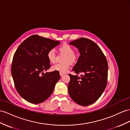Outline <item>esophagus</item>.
Wrapping results in <instances>:
<instances>
[{
    "instance_id": "obj_1",
    "label": "esophagus",
    "mask_w": 130,
    "mask_h": 130,
    "mask_svg": "<svg viewBox=\"0 0 130 130\" xmlns=\"http://www.w3.org/2000/svg\"><path fill=\"white\" fill-rule=\"evenodd\" d=\"M65 74V73H62V72H60V75L61 76H63Z\"/></svg>"
}]
</instances>
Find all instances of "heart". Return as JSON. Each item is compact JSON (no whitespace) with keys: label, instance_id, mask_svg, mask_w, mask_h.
Masks as SVG:
<instances>
[{"label":"heart","instance_id":"heart-1","mask_svg":"<svg viewBox=\"0 0 130 130\" xmlns=\"http://www.w3.org/2000/svg\"><path fill=\"white\" fill-rule=\"evenodd\" d=\"M59 50L60 52L65 54L62 59V61L64 62L54 65L52 69L54 71L65 73L68 71L70 68V64H73L77 61V56L75 54L74 49L68 44H62L59 47ZM46 57L50 63L54 64L56 61L55 49H49L46 54Z\"/></svg>","mask_w":130,"mask_h":130}]
</instances>
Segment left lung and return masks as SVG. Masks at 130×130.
Here are the masks:
<instances>
[{
    "instance_id": "1",
    "label": "left lung",
    "mask_w": 130,
    "mask_h": 130,
    "mask_svg": "<svg viewBox=\"0 0 130 130\" xmlns=\"http://www.w3.org/2000/svg\"><path fill=\"white\" fill-rule=\"evenodd\" d=\"M70 44L77 47L80 53L72 70L82 75L78 77L69 74V95L79 105H91L101 97L107 85V60L99 46L88 38H79Z\"/></svg>"
}]
</instances>
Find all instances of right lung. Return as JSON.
<instances>
[{
  "label": "right lung",
  "mask_w": 130,
  "mask_h": 130,
  "mask_svg": "<svg viewBox=\"0 0 130 130\" xmlns=\"http://www.w3.org/2000/svg\"><path fill=\"white\" fill-rule=\"evenodd\" d=\"M59 44V41L32 35L16 51L12 61L11 75L16 91L27 102L39 104L52 94L60 78L59 72L44 74L43 71L51 68L46 57L48 51Z\"/></svg>",
  "instance_id": "right-lung-1"
}]
</instances>
